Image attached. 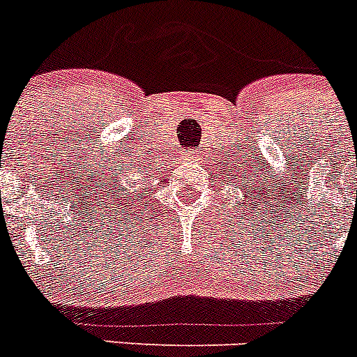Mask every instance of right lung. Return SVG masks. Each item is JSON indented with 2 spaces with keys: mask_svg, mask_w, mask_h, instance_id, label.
Instances as JSON below:
<instances>
[{
  "mask_svg": "<svg viewBox=\"0 0 357 357\" xmlns=\"http://www.w3.org/2000/svg\"><path fill=\"white\" fill-rule=\"evenodd\" d=\"M125 207H127V204H125ZM118 209H119V204H118ZM118 209H114V211H116V213H118ZM119 213H123V211H121V209H119Z\"/></svg>",
  "mask_w": 357,
  "mask_h": 357,
  "instance_id": "obj_1",
  "label": "right lung"
}]
</instances>
